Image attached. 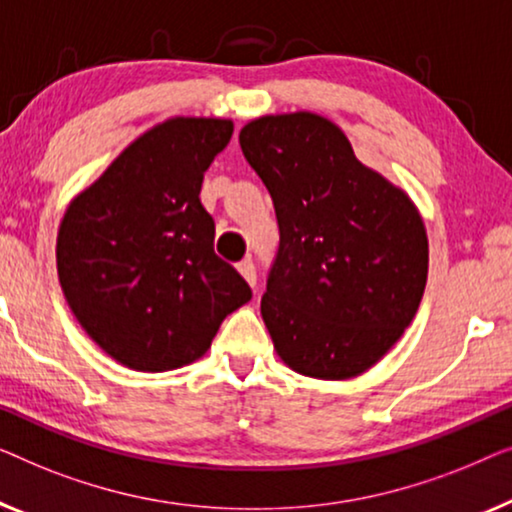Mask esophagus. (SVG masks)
Returning <instances> with one entry per match:
<instances>
[{"label":"esophagus","instance_id":"esophagus-1","mask_svg":"<svg viewBox=\"0 0 512 512\" xmlns=\"http://www.w3.org/2000/svg\"><path fill=\"white\" fill-rule=\"evenodd\" d=\"M236 269H239V273L243 278H246V283L250 287L257 285V271H255V264L250 262V259H243V262L236 264Z\"/></svg>","mask_w":512,"mask_h":512}]
</instances>
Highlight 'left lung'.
Here are the masks:
<instances>
[{
    "label": "left lung",
    "instance_id": "1",
    "mask_svg": "<svg viewBox=\"0 0 512 512\" xmlns=\"http://www.w3.org/2000/svg\"><path fill=\"white\" fill-rule=\"evenodd\" d=\"M239 143L280 229L262 297L273 348L301 376H362L420 308L429 271L420 211L357 160L325 115H262L243 125Z\"/></svg>",
    "mask_w": 512,
    "mask_h": 512
}]
</instances>
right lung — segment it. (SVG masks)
<instances>
[{
	"label": "right lung",
	"mask_w": 512,
	"mask_h": 512,
	"mask_svg": "<svg viewBox=\"0 0 512 512\" xmlns=\"http://www.w3.org/2000/svg\"><path fill=\"white\" fill-rule=\"evenodd\" d=\"M225 118L150 127L64 211L57 276L78 325L115 362L162 373L204 357L253 292L213 250L206 169L232 139Z\"/></svg>",
	"instance_id": "1"
}]
</instances>
